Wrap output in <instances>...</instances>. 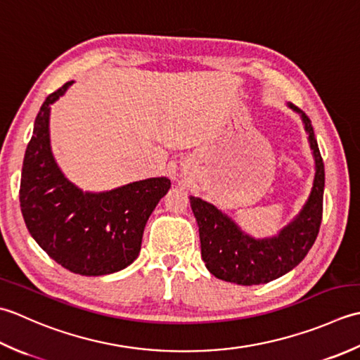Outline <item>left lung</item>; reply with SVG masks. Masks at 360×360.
Returning <instances> with one entry per match:
<instances>
[{
    "instance_id": "1",
    "label": "left lung",
    "mask_w": 360,
    "mask_h": 360,
    "mask_svg": "<svg viewBox=\"0 0 360 360\" xmlns=\"http://www.w3.org/2000/svg\"><path fill=\"white\" fill-rule=\"evenodd\" d=\"M302 115L304 130L315 160L311 194L302 211L276 236L255 239L214 205L199 197H189L191 208L199 225L202 259L210 274L219 280L240 284H266L297 267L311 250L320 230L323 214L325 166L311 120L298 107L288 104Z\"/></svg>"
}]
</instances>
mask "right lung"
Here are the masks:
<instances>
[{
	"label": "right lung",
	"instance_id": "1",
	"mask_svg": "<svg viewBox=\"0 0 360 360\" xmlns=\"http://www.w3.org/2000/svg\"><path fill=\"white\" fill-rule=\"evenodd\" d=\"M71 82L51 93L34 122L23 160L20 207L31 236L72 274L120 272L138 258L146 222L171 180L153 177L104 193H84L57 166L49 141L51 104Z\"/></svg>",
	"mask_w": 360,
	"mask_h": 360
}]
</instances>
